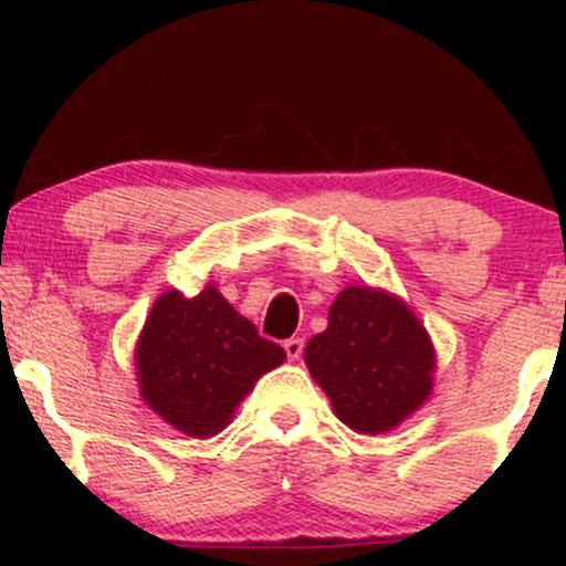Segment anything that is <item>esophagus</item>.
<instances>
[{"label":"esophagus","mask_w":566,"mask_h":566,"mask_svg":"<svg viewBox=\"0 0 566 566\" xmlns=\"http://www.w3.org/2000/svg\"><path fill=\"white\" fill-rule=\"evenodd\" d=\"M283 350H285V355H289L291 360H298V358H301V353H304V339H301V337H291V339H285V343H283Z\"/></svg>","instance_id":"obj_1"}]
</instances>
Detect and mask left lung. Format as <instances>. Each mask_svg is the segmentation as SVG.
<instances>
[{"label": "left lung", "mask_w": 566, "mask_h": 566, "mask_svg": "<svg viewBox=\"0 0 566 566\" xmlns=\"http://www.w3.org/2000/svg\"><path fill=\"white\" fill-rule=\"evenodd\" d=\"M304 360L339 420L378 436L430 397L436 347L399 296L347 285L329 306L327 329L308 339Z\"/></svg>", "instance_id": "8db88e82"}]
</instances>
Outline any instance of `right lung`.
Segmentation results:
<instances>
[{
	"label": "right lung",
	"mask_w": 566,
	"mask_h": 566,
	"mask_svg": "<svg viewBox=\"0 0 566 566\" xmlns=\"http://www.w3.org/2000/svg\"><path fill=\"white\" fill-rule=\"evenodd\" d=\"M285 360L216 285L154 301L136 343L138 394L161 420L190 438H211L234 417L260 376Z\"/></svg>",
	"instance_id": "1"
}]
</instances>
